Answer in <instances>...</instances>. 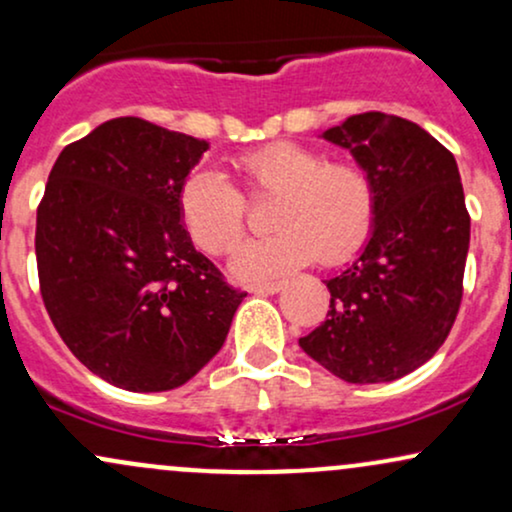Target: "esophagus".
Here are the masks:
<instances>
[{
    "label": "esophagus",
    "mask_w": 512,
    "mask_h": 512,
    "mask_svg": "<svg viewBox=\"0 0 512 512\" xmlns=\"http://www.w3.org/2000/svg\"><path fill=\"white\" fill-rule=\"evenodd\" d=\"M250 293H264V295H274L283 291V281H272V283H250L248 286Z\"/></svg>",
    "instance_id": "obj_1"
}]
</instances>
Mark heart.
<instances>
[{
  "instance_id": "1",
  "label": "heart",
  "mask_w": 512,
  "mask_h": 512,
  "mask_svg": "<svg viewBox=\"0 0 512 512\" xmlns=\"http://www.w3.org/2000/svg\"><path fill=\"white\" fill-rule=\"evenodd\" d=\"M233 166L255 195H274L264 238L238 245L231 272L240 279H272L312 257L334 264L367 236L374 214L372 181L360 166L326 162L312 147L272 143L240 155ZM181 219L197 248L212 255L233 248L245 229V200L214 169L193 171L181 188Z\"/></svg>"
}]
</instances>
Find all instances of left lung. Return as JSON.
Masks as SVG:
<instances>
[{
	"mask_svg": "<svg viewBox=\"0 0 512 512\" xmlns=\"http://www.w3.org/2000/svg\"><path fill=\"white\" fill-rule=\"evenodd\" d=\"M353 155L374 190L372 229L324 281L331 310L300 348L348 384L415 372L443 346L463 300L470 214L455 157L424 128L384 112L322 133Z\"/></svg>",
	"mask_w": 512,
	"mask_h": 512,
	"instance_id": "left-lung-1",
	"label": "left lung"
}]
</instances>
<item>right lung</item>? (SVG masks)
I'll use <instances>...</instances> for the list:
<instances>
[{
	"label": "right lung",
	"mask_w": 512,
	"mask_h": 512,
	"mask_svg": "<svg viewBox=\"0 0 512 512\" xmlns=\"http://www.w3.org/2000/svg\"><path fill=\"white\" fill-rule=\"evenodd\" d=\"M207 140L121 116L66 145L38 207L35 255L54 329L119 389L171 391L219 353L248 293L221 279L181 219Z\"/></svg>",
	"instance_id": "right-lung-1"
}]
</instances>
